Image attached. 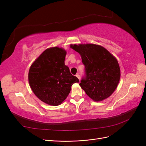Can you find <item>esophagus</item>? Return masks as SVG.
<instances>
[{"label":"esophagus","mask_w":146,"mask_h":146,"mask_svg":"<svg viewBox=\"0 0 146 146\" xmlns=\"http://www.w3.org/2000/svg\"><path fill=\"white\" fill-rule=\"evenodd\" d=\"M76 77H77L79 80L80 79V75L79 74H76Z\"/></svg>","instance_id":"34e87169"}]
</instances>
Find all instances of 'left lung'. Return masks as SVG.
<instances>
[{"instance_id": "obj_1", "label": "left lung", "mask_w": 146, "mask_h": 146, "mask_svg": "<svg viewBox=\"0 0 146 146\" xmlns=\"http://www.w3.org/2000/svg\"><path fill=\"white\" fill-rule=\"evenodd\" d=\"M70 48L80 54L85 67L86 76L79 84L81 88L96 102L110 97L117 89L121 77L117 58L99 45L71 44Z\"/></svg>"}]
</instances>
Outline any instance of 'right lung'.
<instances>
[{"mask_svg":"<svg viewBox=\"0 0 146 146\" xmlns=\"http://www.w3.org/2000/svg\"><path fill=\"white\" fill-rule=\"evenodd\" d=\"M66 54L63 48H48L34 61L29 70L31 88L38 99L48 105H60L70 93L73 84L79 82L64 64Z\"/></svg>","mask_w":146,"mask_h":146,"instance_id":"add662e5","label":"right lung"}]
</instances>
